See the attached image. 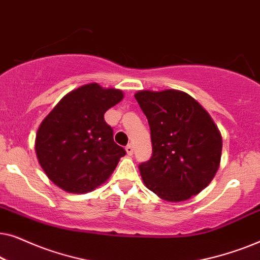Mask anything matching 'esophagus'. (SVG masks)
<instances>
[{
	"mask_svg": "<svg viewBox=\"0 0 260 260\" xmlns=\"http://www.w3.org/2000/svg\"><path fill=\"white\" fill-rule=\"evenodd\" d=\"M125 150H126V154L129 155V156H131L134 154V147H133V144H127L126 147H125Z\"/></svg>",
	"mask_w": 260,
	"mask_h": 260,
	"instance_id": "34e87169",
	"label": "esophagus"
}]
</instances>
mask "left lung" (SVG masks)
<instances>
[{"label":"left lung","mask_w":260,"mask_h":260,"mask_svg":"<svg viewBox=\"0 0 260 260\" xmlns=\"http://www.w3.org/2000/svg\"><path fill=\"white\" fill-rule=\"evenodd\" d=\"M147 116L152 155L140 165L145 187L170 202L189 200L214 179L221 134L209 113L186 92L142 90L135 93Z\"/></svg>","instance_id":"8db88e82"}]
</instances>
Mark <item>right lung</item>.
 Segmentation results:
<instances>
[{"label":"right lung","mask_w":260,"mask_h":260,"mask_svg":"<svg viewBox=\"0 0 260 260\" xmlns=\"http://www.w3.org/2000/svg\"><path fill=\"white\" fill-rule=\"evenodd\" d=\"M123 98L118 88L86 84L63 95L45 117L35 137V152L55 186L85 194L109 180L125 150L113 141L104 113Z\"/></svg>","instance_id":"right-lung-1"}]
</instances>
